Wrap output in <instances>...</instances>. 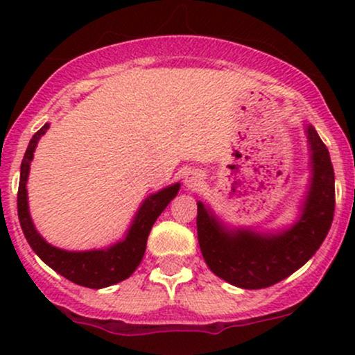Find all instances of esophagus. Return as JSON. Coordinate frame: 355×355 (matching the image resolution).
<instances>
[{
  "mask_svg": "<svg viewBox=\"0 0 355 355\" xmlns=\"http://www.w3.org/2000/svg\"><path fill=\"white\" fill-rule=\"evenodd\" d=\"M183 183H185L187 190H198L203 185V175L197 172V170H191V172L185 175Z\"/></svg>",
  "mask_w": 355,
  "mask_h": 355,
  "instance_id": "1",
  "label": "esophagus"
}]
</instances>
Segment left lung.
<instances>
[{
	"mask_svg": "<svg viewBox=\"0 0 355 355\" xmlns=\"http://www.w3.org/2000/svg\"><path fill=\"white\" fill-rule=\"evenodd\" d=\"M311 150V185L300 217L288 229H229L205 203L197 202L198 243L215 275L240 288H266L287 279L312 259L327 237L336 209L334 166L327 146L312 125L305 130Z\"/></svg>",
	"mask_w": 355,
	"mask_h": 355,
	"instance_id": "1",
	"label": "left lung"
}]
</instances>
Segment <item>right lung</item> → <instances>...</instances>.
Masks as SVG:
<instances>
[{
	"label": "right lung",
	"instance_id": "obj_1",
	"mask_svg": "<svg viewBox=\"0 0 355 355\" xmlns=\"http://www.w3.org/2000/svg\"><path fill=\"white\" fill-rule=\"evenodd\" d=\"M48 128H50V123H44L31 138L26 153L23 157L21 170H19L18 218L21 223L24 237L35 250V254L48 267L58 272L64 279L71 280L73 284L83 285L88 288H103L128 279L144 259L146 239H148L155 220L160 217L166 205L177 197L180 183H173V185L146 197L135 217H133V222L126 232L125 239L120 242L107 248H93V250L85 252H70L53 247L35 229V223L30 215V207H28L26 190L28 173H30V164L33 160L35 148Z\"/></svg>",
	"mask_w": 355,
	"mask_h": 355
}]
</instances>
